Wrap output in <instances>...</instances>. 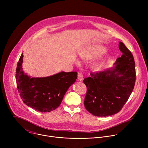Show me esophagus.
Listing matches in <instances>:
<instances>
[{
    "label": "esophagus",
    "instance_id": "esophagus-1",
    "mask_svg": "<svg viewBox=\"0 0 148 148\" xmlns=\"http://www.w3.org/2000/svg\"><path fill=\"white\" fill-rule=\"evenodd\" d=\"M78 81H82V78H83V77H82V73H79L78 74Z\"/></svg>",
    "mask_w": 148,
    "mask_h": 148
}]
</instances>
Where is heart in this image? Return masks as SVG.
Returning <instances> with one entry per match:
<instances>
[{"label": "heart", "mask_w": 148, "mask_h": 148, "mask_svg": "<svg viewBox=\"0 0 148 148\" xmlns=\"http://www.w3.org/2000/svg\"><path fill=\"white\" fill-rule=\"evenodd\" d=\"M106 52V47L100 45H95L84 49L79 51V56L82 61H87L94 58L99 57Z\"/></svg>", "instance_id": "obj_1"}]
</instances>
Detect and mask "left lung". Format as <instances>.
Returning a JSON list of instances; mask_svg holds the SVG:
<instances>
[{
    "label": "left lung",
    "instance_id": "obj_1",
    "mask_svg": "<svg viewBox=\"0 0 148 148\" xmlns=\"http://www.w3.org/2000/svg\"><path fill=\"white\" fill-rule=\"evenodd\" d=\"M122 53L115 66L84 79L87 88L84 99L86 109L93 115L108 116L119 112L133 91L135 80V63L131 52L122 42Z\"/></svg>",
    "mask_w": 148,
    "mask_h": 148
}]
</instances>
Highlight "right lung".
Segmentation results:
<instances>
[{"mask_svg": "<svg viewBox=\"0 0 148 148\" xmlns=\"http://www.w3.org/2000/svg\"><path fill=\"white\" fill-rule=\"evenodd\" d=\"M23 53L18 61L16 80L23 102L41 112L56 110L61 104L69 88L75 82L77 73L60 72L47 77L31 78L22 70Z\"/></svg>", "mask_w": 148, "mask_h": 148, "instance_id": "right-lung-1", "label": "right lung"}]
</instances>
